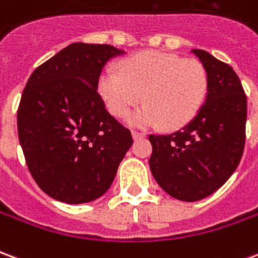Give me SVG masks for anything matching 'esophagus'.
<instances>
[{
  "label": "esophagus",
  "mask_w": 258,
  "mask_h": 258,
  "mask_svg": "<svg viewBox=\"0 0 258 258\" xmlns=\"http://www.w3.org/2000/svg\"><path fill=\"white\" fill-rule=\"evenodd\" d=\"M145 133H142V131H133V138L134 140H138V138H144L145 137Z\"/></svg>",
  "instance_id": "34e87169"
}]
</instances>
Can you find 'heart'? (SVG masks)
Listing matches in <instances>:
<instances>
[{
  "mask_svg": "<svg viewBox=\"0 0 258 258\" xmlns=\"http://www.w3.org/2000/svg\"><path fill=\"white\" fill-rule=\"evenodd\" d=\"M120 75L107 69L99 77V94L109 110L127 116L142 99L145 105L130 116L137 127H184L199 112L207 95L209 76L196 59L175 53L145 51L124 59Z\"/></svg>",
  "mask_w": 258,
  "mask_h": 258,
  "instance_id": "b5f03b06",
  "label": "heart"
}]
</instances>
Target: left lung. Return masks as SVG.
<instances>
[{"instance_id":"left-lung-1","label":"left lung","mask_w":258,"mask_h":258,"mask_svg":"<svg viewBox=\"0 0 258 258\" xmlns=\"http://www.w3.org/2000/svg\"><path fill=\"white\" fill-rule=\"evenodd\" d=\"M207 70L203 106L173 134L149 135V166L157 184L182 202L205 199L225 184L242 159L247 99L238 74L203 49H192Z\"/></svg>"}]
</instances>
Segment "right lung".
<instances>
[{
    "label": "right lung",
    "mask_w": 258,
    "mask_h": 258,
    "mask_svg": "<svg viewBox=\"0 0 258 258\" xmlns=\"http://www.w3.org/2000/svg\"><path fill=\"white\" fill-rule=\"evenodd\" d=\"M123 51L73 42L40 64L18 107V135L37 185L53 199L80 205L98 199L133 145L131 131L98 92L109 59Z\"/></svg>",
    "instance_id": "add662e5"
}]
</instances>
